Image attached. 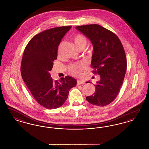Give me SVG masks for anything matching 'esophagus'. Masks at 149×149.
Instances as JSON below:
<instances>
[{
	"mask_svg": "<svg viewBox=\"0 0 149 149\" xmlns=\"http://www.w3.org/2000/svg\"><path fill=\"white\" fill-rule=\"evenodd\" d=\"M84 82L83 81H80V80H78L77 81V85H81V84H84Z\"/></svg>",
	"mask_w": 149,
	"mask_h": 149,
	"instance_id": "esophagus-1",
	"label": "esophagus"
}]
</instances>
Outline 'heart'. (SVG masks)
<instances>
[{
  "label": "heart",
  "mask_w": 149,
  "mask_h": 149,
  "mask_svg": "<svg viewBox=\"0 0 149 149\" xmlns=\"http://www.w3.org/2000/svg\"><path fill=\"white\" fill-rule=\"evenodd\" d=\"M73 41L79 50L82 48H85L86 45V40L83 36L81 35L75 36L73 38ZM61 45H60L59 46V50ZM85 68L86 64L85 63L81 62L78 64L71 65L69 68V71L74 75L80 76L82 75Z\"/></svg>",
  "instance_id": "heart-1"
}]
</instances>
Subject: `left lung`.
Returning a JSON list of instances; mask_svg holds the SVG:
<instances>
[{"instance_id": "left-lung-1", "label": "left lung", "mask_w": 149, "mask_h": 149, "mask_svg": "<svg viewBox=\"0 0 149 149\" xmlns=\"http://www.w3.org/2000/svg\"><path fill=\"white\" fill-rule=\"evenodd\" d=\"M75 29L92 43L91 66L93 72L100 77L95 86L94 95L86 97V99L93 105L105 106L117 97L123 84L127 69L125 50L118 37L100 25L87 24Z\"/></svg>"}]
</instances>
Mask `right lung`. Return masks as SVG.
<instances>
[{
	"instance_id": "1",
	"label": "right lung",
	"mask_w": 149,
	"mask_h": 149,
	"mask_svg": "<svg viewBox=\"0 0 149 149\" xmlns=\"http://www.w3.org/2000/svg\"><path fill=\"white\" fill-rule=\"evenodd\" d=\"M71 26L49 29L35 36L24 51L22 79L36 100L42 106L56 109L63 105L77 81L70 76L54 81L50 71L57 56L58 46Z\"/></svg>"
}]
</instances>
